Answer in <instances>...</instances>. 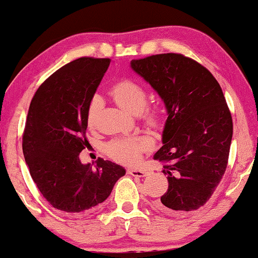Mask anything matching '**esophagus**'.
Instances as JSON below:
<instances>
[{
    "instance_id": "obj_1",
    "label": "esophagus",
    "mask_w": 258,
    "mask_h": 258,
    "mask_svg": "<svg viewBox=\"0 0 258 258\" xmlns=\"http://www.w3.org/2000/svg\"><path fill=\"white\" fill-rule=\"evenodd\" d=\"M128 173L133 176H137V178H145L148 175V172L143 168H129Z\"/></svg>"
}]
</instances>
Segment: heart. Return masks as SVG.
<instances>
[{
    "label": "heart",
    "mask_w": 258,
    "mask_h": 258,
    "mask_svg": "<svg viewBox=\"0 0 258 258\" xmlns=\"http://www.w3.org/2000/svg\"><path fill=\"white\" fill-rule=\"evenodd\" d=\"M111 96L123 110L130 113H141L147 104V92L139 83L130 79H123L111 88ZM102 106V99L95 96L90 102L88 109V124L92 125L97 113ZM147 121L156 124L158 115L155 112L147 113ZM150 148V141L145 137H126L111 142L108 147L110 156L123 163H135L141 158V154Z\"/></svg>",
    "instance_id": "heart-1"
}]
</instances>
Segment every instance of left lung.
<instances>
[{
	"mask_svg": "<svg viewBox=\"0 0 258 258\" xmlns=\"http://www.w3.org/2000/svg\"><path fill=\"white\" fill-rule=\"evenodd\" d=\"M165 103L162 147L154 160L167 162L168 189L156 209L180 215L205 205L222 180L232 140V117L222 88L209 70L182 54L132 60Z\"/></svg>",
	"mask_w": 258,
	"mask_h": 258,
	"instance_id": "left-lung-1",
	"label": "left lung"
}]
</instances>
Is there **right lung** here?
<instances>
[{
	"label": "right lung",
	"instance_id": "right-lung-1",
	"mask_svg": "<svg viewBox=\"0 0 258 258\" xmlns=\"http://www.w3.org/2000/svg\"><path fill=\"white\" fill-rule=\"evenodd\" d=\"M110 59L79 58L53 73L33 97L22 150L33 181L60 211L82 213L105 202L122 166L100 159L92 168L79 154L89 148L85 137L88 109Z\"/></svg>",
	"mask_w": 258,
	"mask_h": 258
}]
</instances>
